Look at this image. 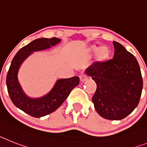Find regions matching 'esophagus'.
<instances>
[{
  "mask_svg": "<svg viewBox=\"0 0 147 147\" xmlns=\"http://www.w3.org/2000/svg\"><path fill=\"white\" fill-rule=\"evenodd\" d=\"M79 78H80V81H81V82H84V81H87V76H85L84 74H81V75H80Z\"/></svg>",
  "mask_w": 147,
  "mask_h": 147,
  "instance_id": "obj_1",
  "label": "esophagus"
}]
</instances>
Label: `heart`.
<instances>
[{
	"mask_svg": "<svg viewBox=\"0 0 147 147\" xmlns=\"http://www.w3.org/2000/svg\"><path fill=\"white\" fill-rule=\"evenodd\" d=\"M92 51H96L97 50L96 47H92L90 49ZM110 55V51L107 47H102L98 50L97 52V58L99 60H104L108 57Z\"/></svg>",
	"mask_w": 147,
	"mask_h": 147,
	"instance_id": "1",
	"label": "heart"
}]
</instances>
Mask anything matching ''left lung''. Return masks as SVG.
Here are the masks:
<instances>
[{
    "label": "left lung",
    "instance_id": "left-lung-1",
    "mask_svg": "<svg viewBox=\"0 0 147 147\" xmlns=\"http://www.w3.org/2000/svg\"><path fill=\"white\" fill-rule=\"evenodd\" d=\"M113 43V59L96 62L86 73L96 83V90L92 98L95 109L105 119L119 120L126 117L138 105L143 79L134 55L117 42Z\"/></svg>",
    "mask_w": 147,
    "mask_h": 147
}]
</instances>
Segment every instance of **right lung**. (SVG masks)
Returning <instances> with one entry per match:
<instances>
[{"label": "right lung", "mask_w": 147, "mask_h": 147, "mask_svg": "<svg viewBox=\"0 0 147 147\" xmlns=\"http://www.w3.org/2000/svg\"><path fill=\"white\" fill-rule=\"evenodd\" d=\"M60 39L40 38L35 39L18 51L13 57L7 76L9 96L17 108L34 117H41L55 111L66 100L72 89L79 84V78H64L57 81L49 93L39 98H30L24 95L17 78L19 66L32 52L55 45Z\"/></svg>", "instance_id": "add662e5"}]
</instances>
